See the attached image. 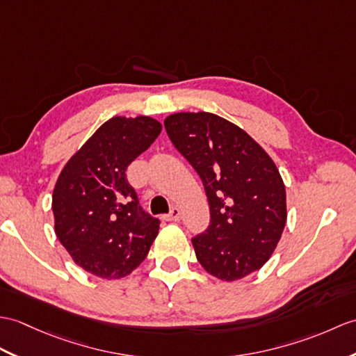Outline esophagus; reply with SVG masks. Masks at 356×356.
Returning a JSON list of instances; mask_svg holds the SVG:
<instances>
[{"mask_svg":"<svg viewBox=\"0 0 356 356\" xmlns=\"http://www.w3.org/2000/svg\"><path fill=\"white\" fill-rule=\"evenodd\" d=\"M180 217H181V211L175 206V208H171L170 213L167 217H165V220H167V221H177V220H180Z\"/></svg>","mask_w":356,"mask_h":356,"instance_id":"obj_1","label":"esophagus"}]
</instances>
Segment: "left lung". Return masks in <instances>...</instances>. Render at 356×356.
Masks as SVG:
<instances>
[{"instance_id": "8db88e82", "label": "left lung", "mask_w": 356, "mask_h": 356, "mask_svg": "<svg viewBox=\"0 0 356 356\" xmlns=\"http://www.w3.org/2000/svg\"><path fill=\"white\" fill-rule=\"evenodd\" d=\"M163 124L208 195L211 225L193 238L198 262L225 282L259 270L286 222V193L276 163L247 131L216 113L179 112Z\"/></svg>"}]
</instances>
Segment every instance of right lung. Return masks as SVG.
Returning <instances> with one entry per match:
<instances>
[{
  "label": "right lung",
  "mask_w": 356,
  "mask_h": 356,
  "mask_svg": "<svg viewBox=\"0 0 356 356\" xmlns=\"http://www.w3.org/2000/svg\"><path fill=\"white\" fill-rule=\"evenodd\" d=\"M152 117H113L65 163L53 189L54 232L72 261L103 279L130 275L159 234L126 171L159 136Z\"/></svg>",
  "instance_id": "obj_1"
}]
</instances>
